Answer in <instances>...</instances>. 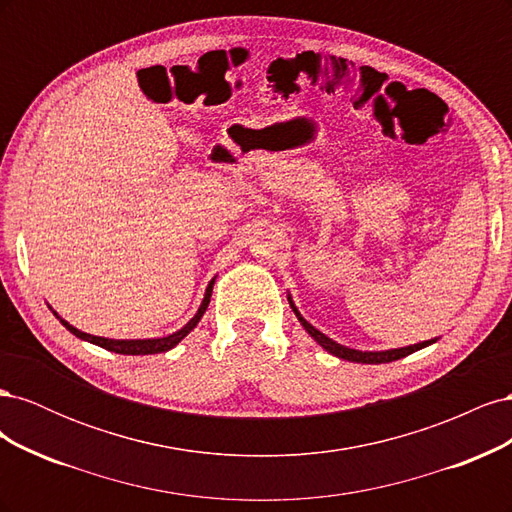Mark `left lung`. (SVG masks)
Returning <instances> with one entry per match:
<instances>
[{"label": "left lung", "mask_w": 512, "mask_h": 512, "mask_svg": "<svg viewBox=\"0 0 512 512\" xmlns=\"http://www.w3.org/2000/svg\"><path fill=\"white\" fill-rule=\"evenodd\" d=\"M288 303H290V307H292L294 316L299 318L301 327L309 333V337H312L318 346H322L329 354L337 356V359L352 361V363H369V365L391 363V361H397V359H404V356H408V354H412V352H416V350H421V348H427V346H431V344H436L438 339H440V337H433V339H427V342H418V344H412V346L391 348V350H356V348H348V346L337 344L335 339H331V337L324 335L322 331H318V329L314 327V324H309V322L301 316L297 305H294L290 294H288Z\"/></svg>", "instance_id": "1"}]
</instances>
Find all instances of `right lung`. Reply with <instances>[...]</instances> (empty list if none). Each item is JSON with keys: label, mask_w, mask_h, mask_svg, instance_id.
I'll return each mask as SVG.
<instances>
[{"label": "right lung", "mask_w": 512, "mask_h": 512, "mask_svg": "<svg viewBox=\"0 0 512 512\" xmlns=\"http://www.w3.org/2000/svg\"><path fill=\"white\" fill-rule=\"evenodd\" d=\"M213 284H215V277L207 284L205 297H203V301H200L198 312H196L188 322H185L179 331L170 333V335H166V337H149V339H111V337L89 335V333H83V331H79L76 327H72V324H70L68 320L61 318L51 305H49V309H51V312L55 314V318H57L61 324H64V327H66L72 335L83 339V342H89V344L100 346V348H104V350L117 352V354H132V356H134V354H160V352L173 350V348L181 342L183 337H188V335L196 329V324L200 322V318H203L205 312H207V305H209V301H211V292H213Z\"/></svg>", "instance_id": "right-lung-1"}]
</instances>
